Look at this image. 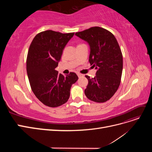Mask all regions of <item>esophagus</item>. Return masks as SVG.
Listing matches in <instances>:
<instances>
[{
    "mask_svg": "<svg viewBox=\"0 0 152 152\" xmlns=\"http://www.w3.org/2000/svg\"><path fill=\"white\" fill-rule=\"evenodd\" d=\"M77 75L79 77H83V75L80 74V73H77Z\"/></svg>",
    "mask_w": 152,
    "mask_h": 152,
    "instance_id": "34e87169",
    "label": "esophagus"
}]
</instances>
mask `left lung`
I'll return each mask as SVG.
<instances>
[{
  "mask_svg": "<svg viewBox=\"0 0 152 152\" xmlns=\"http://www.w3.org/2000/svg\"><path fill=\"white\" fill-rule=\"evenodd\" d=\"M75 35L89 44L91 65L97 70L96 76L86 75L88 84L84 91L86 97L96 103H104L116 93L121 84L123 58L115 36L104 28L91 27Z\"/></svg>",
  "mask_w": 152,
  "mask_h": 152,
  "instance_id": "1",
  "label": "left lung"
}]
</instances>
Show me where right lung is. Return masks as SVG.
<instances>
[{
  "mask_svg": "<svg viewBox=\"0 0 152 152\" xmlns=\"http://www.w3.org/2000/svg\"><path fill=\"white\" fill-rule=\"evenodd\" d=\"M73 35L74 33L46 30L37 35L30 45L26 58L30 84L36 97L48 107L65 104L70 98L72 84L79 79L74 72L64 76L55 70Z\"/></svg>",
  "mask_w": 152,
  "mask_h": 152,
  "instance_id": "1",
  "label": "right lung"
}]
</instances>
